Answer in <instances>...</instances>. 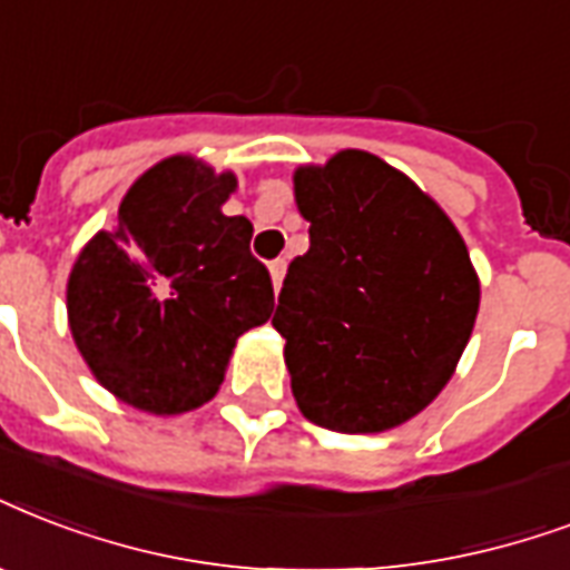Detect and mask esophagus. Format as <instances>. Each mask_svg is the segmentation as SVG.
Returning <instances> with one entry per match:
<instances>
[{"label": "esophagus", "instance_id": "34e87169", "mask_svg": "<svg viewBox=\"0 0 570 570\" xmlns=\"http://www.w3.org/2000/svg\"><path fill=\"white\" fill-rule=\"evenodd\" d=\"M268 272H272V284H275V289L281 284H284V275H286V263L284 259H275L272 266H268Z\"/></svg>", "mask_w": 570, "mask_h": 570}]
</instances>
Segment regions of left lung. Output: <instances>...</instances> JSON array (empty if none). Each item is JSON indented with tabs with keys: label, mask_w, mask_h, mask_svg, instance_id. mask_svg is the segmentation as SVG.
<instances>
[{
	"label": "left lung",
	"mask_w": 570,
	"mask_h": 570,
	"mask_svg": "<svg viewBox=\"0 0 570 570\" xmlns=\"http://www.w3.org/2000/svg\"><path fill=\"white\" fill-rule=\"evenodd\" d=\"M311 247L272 316L298 410L337 433L419 415L451 380L478 314L463 238L428 194L367 151L295 169Z\"/></svg>",
	"instance_id": "obj_1"
}]
</instances>
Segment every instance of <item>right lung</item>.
I'll use <instances>...</instances> for the list:
<instances>
[{"instance_id":"obj_1","label":"right lung","mask_w":570,"mask_h":570,"mask_svg":"<svg viewBox=\"0 0 570 570\" xmlns=\"http://www.w3.org/2000/svg\"><path fill=\"white\" fill-rule=\"evenodd\" d=\"M233 190V173L160 160L125 194L116 229L73 263V343L104 389L137 410L176 415L212 401L238 337L275 311L250 220L220 212Z\"/></svg>"}]
</instances>
